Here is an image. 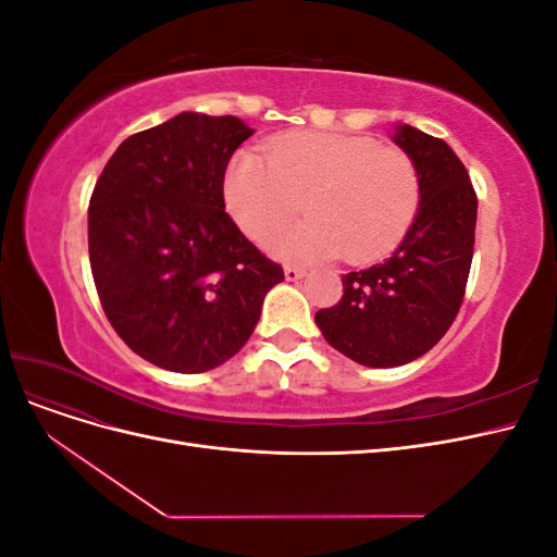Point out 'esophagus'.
<instances>
[{"mask_svg":"<svg viewBox=\"0 0 557 557\" xmlns=\"http://www.w3.org/2000/svg\"><path fill=\"white\" fill-rule=\"evenodd\" d=\"M283 274H285V281H299V278L307 276V269L295 267V264H285Z\"/></svg>","mask_w":557,"mask_h":557,"instance_id":"esophagus-1","label":"esophagus"}]
</instances>
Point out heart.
Returning <instances> with one entry per match:
<instances>
[{
	"label": "heart",
	"instance_id": "obj_1",
	"mask_svg": "<svg viewBox=\"0 0 557 557\" xmlns=\"http://www.w3.org/2000/svg\"><path fill=\"white\" fill-rule=\"evenodd\" d=\"M264 156L239 150L225 172V205L250 239L262 242L295 218H309L267 242L293 260L372 262L391 252L420 205L416 164L369 137L293 132Z\"/></svg>",
	"mask_w": 557,
	"mask_h": 557
}]
</instances>
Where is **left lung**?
<instances>
[{
	"label": "left lung",
	"mask_w": 557,
	"mask_h": 557,
	"mask_svg": "<svg viewBox=\"0 0 557 557\" xmlns=\"http://www.w3.org/2000/svg\"><path fill=\"white\" fill-rule=\"evenodd\" d=\"M393 141L420 178L413 223L391 258L346 274L339 305L315 313L325 342L364 367L407 364L442 339L474 256L476 193L460 158L411 125H395Z\"/></svg>",
	"instance_id": "obj_1"
}]
</instances>
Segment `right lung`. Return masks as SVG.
Segmentation results:
<instances>
[{"label": "right lung", "instance_id": "add662e5", "mask_svg": "<svg viewBox=\"0 0 557 557\" xmlns=\"http://www.w3.org/2000/svg\"><path fill=\"white\" fill-rule=\"evenodd\" d=\"M250 134L234 115L183 111L117 146L92 190L99 301L117 336L170 372L227 362L283 281L225 213L227 162Z\"/></svg>", "mask_w": 557, "mask_h": 557}]
</instances>
